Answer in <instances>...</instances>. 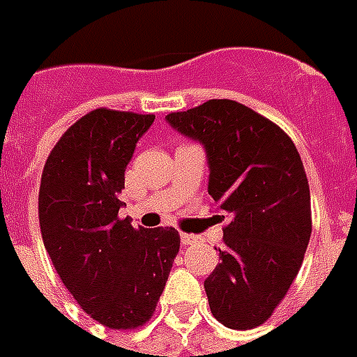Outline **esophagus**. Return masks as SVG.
Here are the masks:
<instances>
[{
	"label": "esophagus",
	"instance_id": "esophagus-1",
	"mask_svg": "<svg viewBox=\"0 0 357 357\" xmlns=\"http://www.w3.org/2000/svg\"><path fill=\"white\" fill-rule=\"evenodd\" d=\"M200 241H204L200 236H197V234H181V245H195V243H200Z\"/></svg>",
	"mask_w": 357,
	"mask_h": 357
}]
</instances>
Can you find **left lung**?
Wrapping results in <instances>:
<instances>
[{"label":"left lung","mask_w":357,"mask_h":357,"mask_svg":"<svg viewBox=\"0 0 357 357\" xmlns=\"http://www.w3.org/2000/svg\"><path fill=\"white\" fill-rule=\"evenodd\" d=\"M204 144L208 190L230 221L221 262L204 281L213 317L232 330L268 320L298 275L311 238V192L290 136L238 100L211 99L167 116Z\"/></svg>","instance_id":"left-lung-1"}]
</instances>
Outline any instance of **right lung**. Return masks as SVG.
<instances>
[{
	"mask_svg": "<svg viewBox=\"0 0 357 357\" xmlns=\"http://www.w3.org/2000/svg\"><path fill=\"white\" fill-rule=\"evenodd\" d=\"M153 119L95 108L61 135L40 176L46 252L76 303L110 330L153 317L179 252L176 228H135L118 215L125 168Z\"/></svg>",
	"mask_w": 357,
	"mask_h": 357,
	"instance_id": "right-lung-1",
	"label": "right lung"
}]
</instances>
